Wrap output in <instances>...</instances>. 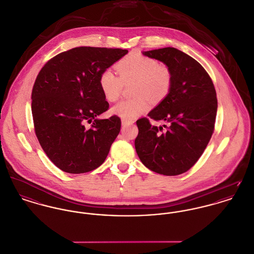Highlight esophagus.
<instances>
[{
    "instance_id": "esophagus-1",
    "label": "esophagus",
    "mask_w": 254,
    "mask_h": 254,
    "mask_svg": "<svg viewBox=\"0 0 254 254\" xmlns=\"http://www.w3.org/2000/svg\"><path fill=\"white\" fill-rule=\"evenodd\" d=\"M132 122H130V121H127V120H124V119H122V125L124 126V127H127V126H128V125H130Z\"/></svg>"
}]
</instances>
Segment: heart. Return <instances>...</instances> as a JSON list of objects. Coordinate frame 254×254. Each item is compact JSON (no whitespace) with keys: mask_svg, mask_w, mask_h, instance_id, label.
<instances>
[{"mask_svg":"<svg viewBox=\"0 0 254 254\" xmlns=\"http://www.w3.org/2000/svg\"><path fill=\"white\" fill-rule=\"evenodd\" d=\"M119 76L107 68L98 78L99 88L108 101H116L122 92L124 83L134 81L133 95L135 98L120 101L112 107L111 113L119 117L132 121L147 112L152 99L159 103L167 98L173 85V75L170 68L158 64L155 59L138 53H132L122 59L116 64Z\"/></svg>","mask_w":254,"mask_h":254,"instance_id":"obj_1","label":"heart"}]
</instances>
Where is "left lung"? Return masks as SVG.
Instances as JSON below:
<instances>
[{
    "instance_id": "8db88e82",
    "label": "left lung",
    "mask_w": 254,
    "mask_h": 254,
    "mask_svg": "<svg viewBox=\"0 0 254 254\" xmlns=\"http://www.w3.org/2000/svg\"><path fill=\"white\" fill-rule=\"evenodd\" d=\"M165 64L173 75L169 96L148 116L165 121L163 127L151 125L148 118L136 122L134 145L142 163L165 176L183 174L202 156L215 129L217 99L215 86L205 68L192 57L165 47L143 52Z\"/></svg>"
}]
</instances>
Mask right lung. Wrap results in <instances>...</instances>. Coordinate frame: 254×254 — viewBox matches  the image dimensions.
<instances>
[{
  "instance_id": "obj_1",
  "label": "right lung",
  "mask_w": 254,
  "mask_h": 254,
  "mask_svg": "<svg viewBox=\"0 0 254 254\" xmlns=\"http://www.w3.org/2000/svg\"><path fill=\"white\" fill-rule=\"evenodd\" d=\"M127 52L75 47L50 59L40 69L32 91L35 132L46 156L64 172L93 171L108 155L121 119H97L109 108L98 78Z\"/></svg>"
}]
</instances>
